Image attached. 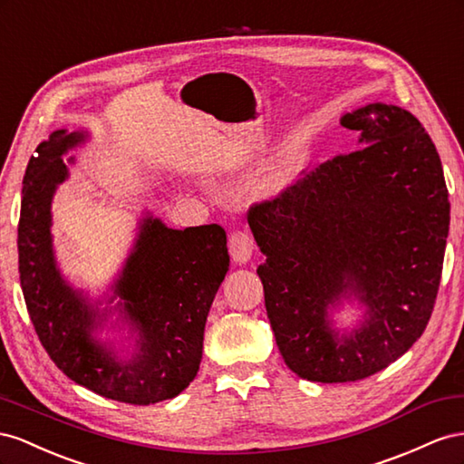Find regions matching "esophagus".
Listing matches in <instances>:
<instances>
[{"label": "esophagus", "instance_id": "esophagus-1", "mask_svg": "<svg viewBox=\"0 0 464 464\" xmlns=\"http://www.w3.org/2000/svg\"><path fill=\"white\" fill-rule=\"evenodd\" d=\"M253 250H255L253 237H250L246 231L235 229L229 235V255H231L233 262H237V264L248 262L250 256H253Z\"/></svg>", "mask_w": 464, "mask_h": 464}]
</instances>
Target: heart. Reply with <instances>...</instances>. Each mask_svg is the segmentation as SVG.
I'll list each match as a JSON object with an SVG mask.
<instances>
[{"mask_svg":"<svg viewBox=\"0 0 464 464\" xmlns=\"http://www.w3.org/2000/svg\"><path fill=\"white\" fill-rule=\"evenodd\" d=\"M291 177V165L287 161H277L266 177V184L270 188H280Z\"/></svg>","mask_w":464,"mask_h":464,"instance_id":"obj_1","label":"heart"}]
</instances>
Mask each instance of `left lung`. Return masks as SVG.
Segmentation results:
<instances>
[{"label": "left lung", "mask_w": 464, "mask_h": 464, "mask_svg": "<svg viewBox=\"0 0 464 464\" xmlns=\"http://www.w3.org/2000/svg\"><path fill=\"white\" fill-rule=\"evenodd\" d=\"M342 126L362 148L248 208L276 343L291 372L316 382L372 377L412 348L438 299L449 233L441 159L418 118L375 102ZM348 290L368 319L340 339L325 311Z\"/></svg>", "instance_id": "1"}]
</instances>
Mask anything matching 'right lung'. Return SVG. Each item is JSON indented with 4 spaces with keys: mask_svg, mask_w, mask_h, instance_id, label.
<instances>
[{
    "mask_svg": "<svg viewBox=\"0 0 464 464\" xmlns=\"http://www.w3.org/2000/svg\"><path fill=\"white\" fill-rule=\"evenodd\" d=\"M82 140L58 130L26 165L17 229L26 311L50 360L77 385L136 406L173 399L200 369L208 313L229 270L227 235L218 223L177 231L143 219L116 284L124 316L138 330V353L116 362L91 336L95 313L65 285L52 253L50 202L68 177L62 153Z\"/></svg>",
    "mask_w": 464,
    "mask_h": 464,
    "instance_id": "obj_1",
    "label": "right lung"
}]
</instances>
